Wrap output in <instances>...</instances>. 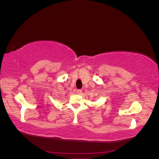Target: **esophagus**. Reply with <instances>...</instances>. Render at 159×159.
Here are the masks:
<instances>
[{
    "instance_id": "esophagus-1",
    "label": "esophagus",
    "mask_w": 159,
    "mask_h": 159,
    "mask_svg": "<svg viewBox=\"0 0 159 159\" xmlns=\"http://www.w3.org/2000/svg\"><path fill=\"white\" fill-rule=\"evenodd\" d=\"M81 92H82V90L81 89H77V93L78 94H81Z\"/></svg>"
}]
</instances>
